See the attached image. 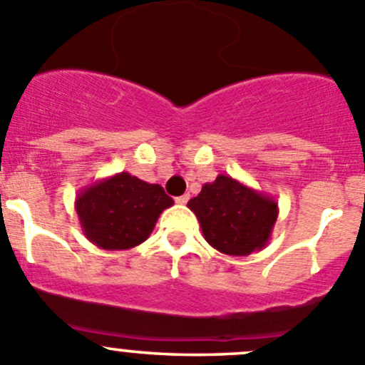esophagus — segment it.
Returning a JSON list of instances; mask_svg holds the SVG:
<instances>
[{"instance_id": "34e87169", "label": "esophagus", "mask_w": 365, "mask_h": 365, "mask_svg": "<svg viewBox=\"0 0 365 365\" xmlns=\"http://www.w3.org/2000/svg\"><path fill=\"white\" fill-rule=\"evenodd\" d=\"M189 194H183V196H178V197H176V203H178V205H185L187 203V201H189Z\"/></svg>"}]
</instances>
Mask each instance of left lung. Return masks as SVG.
Instances as JSON below:
<instances>
[{"mask_svg": "<svg viewBox=\"0 0 365 365\" xmlns=\"http://www.w3.org/2000/svg\"><path fill=\"white\" fill-rule=\"evenodd\" d=\"M187 207L196 214L205 240L232 257L264 250L278 219L274 197L226 175L205 183Z\"/></svg>", "mask_w": 365, "mask_h": 365, "instance_id": "8db88e82", "label": "left lung"}]
</instances>
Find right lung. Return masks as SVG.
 <instances>
[{
  "label": "right lung",
  "instance_id": "add662e5",
  "mask_svg": "<svg viewBox=\"0 0 365 365\" xmlns=\"http://www.w3.org/2000/svg\"><path fill=\"white\" fill-rule=\"evenodd\" d=\"M173 203L158 183L123 171L80 189L74 208L81 232L94 246L121 251L143 244Z\"/></svg>",
  "mask_w": 365,
  "mask_h": 365
}]
</instances>
